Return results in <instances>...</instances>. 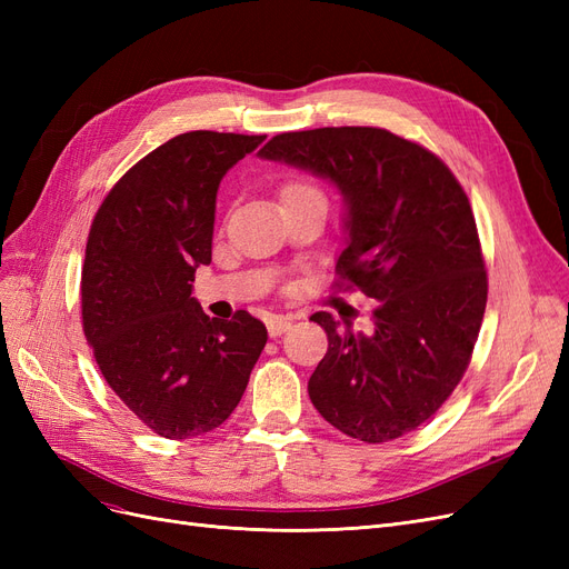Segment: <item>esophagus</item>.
<instances>
[{
	"label": "esophagus",
	"instance_id": "esophagus-1",
	"mask_svg": "<svg viewBox=\"0 0 569 569\" xmlns=\"http://www.w3.org/2000/svg\"><path fill=\"white\" fill-rule=\"evenodd\" d=\"M291 327V320L289 318H284V316H272L270 320H268V335L270 337H280V335H284L287 330Z\"/></svg>",
	"mask_w": 569,
	"mask_h": 569
}]
</instances>
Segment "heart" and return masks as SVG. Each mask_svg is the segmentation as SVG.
Returning <instances> with one entry per match:
<instances>
[{
  "mask_svg": "<svg viewBox=\"0 0 569 569\" xmlns=\"http://www.w3.org/2000/svg\"><path fill=\"white\" fill-rule=\"evenodd\" d=\"M316 192H318V189L311 187V184H306V182H289L282 189V199L284 197H297V194H316Z\"/></svg>",
  "mask_w": 569,
  "mask_h": 569,
  "instance_id": "b5f03b06",
  "label": "heart"
}]
</instances>
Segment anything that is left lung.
Segmentation results:
<instances>
[{"mask_svg":"<svg viewBox=\"0 0 569 569\" xmlns=\"http://www.w3.org/2000/svg\"><path fill=\"white\" fill-rule=\"evenodd\" d=\"M330 180L343 197L341 280L377 299L370 335L339 330L308 380L320 416L366 443L427 422L468 370L487 308V270L468 194L441 159L382 128L282 132L258 151Z\"/></svg>","mask_w":569,"mask_h":569,"instance_id":"1","label":"left lung"}]
</instances>
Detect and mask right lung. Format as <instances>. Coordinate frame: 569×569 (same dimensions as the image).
I'll return each mask as SVG.
<instances>
[{"label": "right lung", "mask_w": 569, "mask_h": 569, "mask_svg": "<svg viewBox=\"0 0 569 569\" xmlns=\"http://www.w3.org/2000/svg\"><path fill=\"white\" fill-rule=\"evenodd\" d=\"M266 134L192 130L120 178L84 249L82 330L109 387L166 439H192L230 418L268 330L247 311L211 320L192 297L211 263L222 176Z\"/></svg>", "instance_id": "right-lung-1"}]
</instances>
